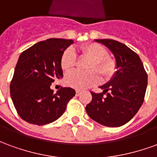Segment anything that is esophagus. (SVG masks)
Masks as SVG:
<instances>
[{"mask_svg":"<svg viewBox=\"0 0 157 157\" xmlns=\"http://www.w3.org/2000/svg\"><path fill=\"white\" fill-rule=\"evenodd\" d=\"M80 94H81V92H80V91H76V92H75V96H79Z\"/></svg>","mask_w":157,"mask_h":157,"instance_id":"esophagus-1","label":"esophagus"}]
</instances>
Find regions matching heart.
Here are the masks:
<instances>
[{"instance_id":"heart-1","label":"heart","mask_w":157,"mask_h":157,"mask_svg":"<svg viewBox=\"0 0 157 157\" xmlns=\"http://www.w3.org/2000/svg\"><path fill=\"white\" fill-rule=\"evenodd\" d=\"M82 55L92 59L88 65L89 71L70 72L65 76V84L76 90H83L98 84L102 79L109 80L115 71V62L111 57L106 56L104 48L98 44H89L82 48ZM76 62V55L71 48H67L62 55L60 65L64 71H69L74 68Z\"/></svg>"}]
</instances>
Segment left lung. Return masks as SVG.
<instances>
[{
  "label": "left lung",
  "mask_w": 157,
  "mask_h": 157,
  "mask_svg": "<svg viewBox=\"0 0 157 157\" xmlns=\"http://www.w3.org/2000/svg\"><path fill=\"white\" fill-rule=\"evenodd\" d=\"M112 52L117 71L101 93L92 92V102L86 107L90 118L108 127H119L137 113L145 98L147 74L139 55L120 42L95 39Z\"/></svg>",
  "instance_id": "1"
}]
</instances>
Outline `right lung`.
<instances>
[{
  "label": "right lung",
  "instance_id": "add662e5",
  "mask_svg": "<svg viewBox=\"0 0 157 157\" xmlns=\"http://www.w3.org/2000/svg\"><path fill=\"white\" fill-rule=\"evenodd\" d=\"M72 44L71 39H46L19 56L10 93L17 112L26 122L44 125L55 121L75 95L71 87H61L56 93L50 88L55 80L63 77L60 59Z\"/></svg>",
  "mask_w": 157,
  "mask_h": 157
}]
</instances>
